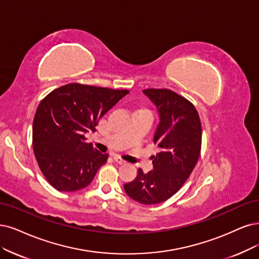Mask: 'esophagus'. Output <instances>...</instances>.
Segmentation results:
<instances>
[{
	"label": "esophagus",
	"instance_id": "34e87169",
	"mask_svg": "<svg viewBox=\"0 0 259 259\" xmlns=\"http://www.w3.org/2000/svg\"><path fill=\"white\" fill-rule=\"evenodd\" d=\"M113 159L115 160V162H117V163L118 164H126V161H124V160H122L120 157H118V156H114L113 157Z\"/></svg>",
	"mask_w": 259,
	"mask_h": 259
}]
</instances>
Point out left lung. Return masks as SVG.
Wrapping results in <instances>:
<instances>
[{"label": "left lung", "mask_w": 259, "mask_h": 259, "mask_svg": "<svg viewBox=\"0 0 259 259\" xmlns=\"http://www.w3.org/2000/svg\"><path fill=\"white\" fill-rule=\"evenodd\" d=\"M143 94L159 114L154 143L160 152L152 157L154 168L147 174L139 168L123 189L136 202L155 205L173 196L192 173L202 146V124L194 105L175 92L149 89Z\"/></svg>", "instance_id": "1"}]
</instances>
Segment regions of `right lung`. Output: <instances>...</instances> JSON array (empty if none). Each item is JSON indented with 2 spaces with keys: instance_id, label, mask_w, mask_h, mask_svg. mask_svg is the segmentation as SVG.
<instances>
[{
  "instance_id": "1",
  "label": "right lung",
  "mask_w": 259,
  "mask_h": 259,
  "mask_svg": "<svg viewBox=\"0 0 259 259\" xmlns=\"http://www.w3.org/2000/svg\"><path fill=\"white\" fill-rule=\"evenodd\" d=\"M128 91L71 83L51 92L39 103L33 121V149L42 174L62 192L88 187L108 154L85 142L99 119Z\"/></svg>"
}]
</instances>
